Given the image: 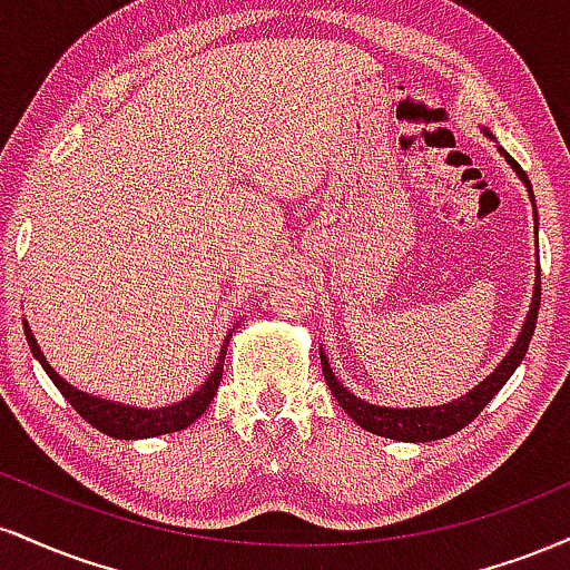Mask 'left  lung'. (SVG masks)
Returning <instances> with one entry per match:
<instances>
[{
	"label": "left lung",
	"mask_w": 570,
	"mask_h": 570,
	"mask_svg": "<svg viewBox=\"0 0 570 570\" xmlns=\"http://www.w3.org/2000/svg\"><path fill=\"white\" fill-rule=\"evenodd\" d=\"M507 160L512 163V168L520 174V179L531 187L525 171L517 166V160H512L507 155ZM533 198V189H531ZM541 273V267H539ZM539 305H541V278H535V289H533V303H531V313H528L525 326H522L520 337L512 345V351L507 353V358L499 364V370L493 375L485 377L476 389L469 391L466 396L455 399V402L442 404V407H412V410H394V407H375V404L362 402L351 394L348 389L337 383V377L332 375L330 364H326V356L322 353V370L326 377V385L335 394L337 404L343 407L353 421L358 423L362 429L372 431L377 436H389V440H399V442H431V440H442V436L455 434L463 426L474 421L480 415L482 407L501 391V385L512 377V372L520 367L522 356H525L528 345H531L533 330H535V318H539Z\"/></svg>",
	"instance_id": "1"
}]
</instances>
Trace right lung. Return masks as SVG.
Instances as JSON below:
<instances>
[{"mask_svg":"<svg viewBox=\"0 0 570 570\" xmlns=\"http://www.w3.org/2000/svg\"><path fill=\"white\" fill-rule=\"evenodd\" d=\"M23 332H26V340H29V348L35 353V358H39L42 370L48 372V377L56 383V389L69 399L71 407L80 412V417H85L90 426L104 431V434L115 436V440H144V436L171 434V431H181L187 429L189 423L198 421L203 412H206L208 404H212L214 394H217L219 381H222V367H225L227 343H230V335H227L225 343H222L217 367H214L212 375H208V381L203 383L193 396H187L185 402L179 404H171V407L139 410V407L115 404V402H107V399H98V396L77 391L75 385H69L53 367H50L48 358H45L42 351H39L35 335H31L29 324H23Z\"/></svg>","mask_w":570,"mask_h":570,"instance_id":"obj_1","label":"right lung"}]
</instances>
